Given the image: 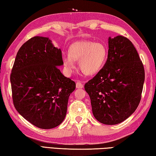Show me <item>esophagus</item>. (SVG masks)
Listing matches in <instances>:
<instances>
[{"label": "esophagus", "instance_id": "1", "mask_svg": "<svg viewBox=\"0 0 156 156\" xmlns=\"http://www.w3.org/2000/svg\"><path fill=\"white\" fill-rule=\"evenodd\" d=\"M76 88H83V83H82V82H81V81H80V80L76 81Z\"/></svg>", "mask_w": 156, "mask_h": 156}]
</instances>
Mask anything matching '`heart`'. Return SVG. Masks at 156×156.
I'll return each instance as SVG.
<instances>
[{"instance_id": "heart-1", "label": "heart", "mask_w": 156, "mask_h": 156, "mask_svg": "<svg viewBox=\"0 0 156 156\" xmlns=\"http://www.w3.org/2000/svg\"><path fill=\"white\" fill-rule=\"evenodd\" d=\"M68 54L63 58L66 72H72L75 68V61L79 60L81 72L86 75H92L101 69L107 51L102 43L84 40L73 43L68 48Z\"/></svg>"}]
</instances>
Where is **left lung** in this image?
<instances>
[{
    "label": "left lung",
    "instance_id": "1",
    "mask_svg": "<svg viewBox=\"0 0 156 156\" xmlns=\"http://www.w3.org/2000/svg\"><path fill=\"white\" fill-rule=\"evenodd\" d=\"M108 59L84 88L98 121L116 125L134 112L140 103L144 69L136 48L127 37L108 39Z\"/></svg>",
    "mask_w": 156,
    "mask_h": 156
}]
</instances>
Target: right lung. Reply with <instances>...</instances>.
<instances>
[{"instance_id": "obj_1", "label": "right lung", "mask_w": 156, "mask_h": 156, "mask_svg": "<svg viewBox=\"0 0 156 156\" xmlns=\"http://www.w3.org/2000/svg\"><path fill=\"white\" fill-rule=\"evenodd\" d=\"M63 64L61 49L46 37L31 38L16 55L10 76L13 105L24 119L41 129L62 123L75 90V81L59 69Z\"/></svg>"}]
</instances>
